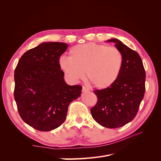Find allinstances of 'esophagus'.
I'll return each mask as SVG.
<instances>
[{
  "mask_svg": "<svg viewBox=\"0 0 161 161\" xmlns=\"http://www.w3.org/2000/svg\"><path fill=\"white\" fill-rule=\"evenodd\" d=\"M82 92H87V91H89V89L88 88H86V86H82Z\"/></svg>",
  "mask_w": 161,
  "mask_h": 161,
  "instance_id": "1",
  "label": "esophagus"
}]
</instances>
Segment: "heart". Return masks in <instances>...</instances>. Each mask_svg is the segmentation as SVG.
I'll return each instance as SVG.
<instances>
[{"label":"heart","instance_id":"obj_1","mask_svg":"<svg viewBox=\"0 0 161 161\" xmlns=\"http://www.w3.org/2000/svg\"><path fill=\"white\" fill-rule=\"evenodd\" d=\"M69 55L60 58L61 70L75 81L83 79L86 73L87 80L99 89L113 85L122 69V53L115 47L86 43L71 47Z\"/></svg>","mask_w":161,"mask_h":161}]
</instances>
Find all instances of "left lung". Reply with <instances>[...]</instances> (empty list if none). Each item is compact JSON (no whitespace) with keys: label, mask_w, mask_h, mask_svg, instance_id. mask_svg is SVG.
I'll use <instances>...</instances> for the list:
<instances>
[{"label":"left lung","mask_w":161,"mask_h":161,"mask_svg":"<svg viewBox=\"0 0 161 161\" xmlns=\"http://www.w3.org/2000/svg\"><path fill=\"white\" fill-rule=\"evenodd\" d=\"M108 42L122 53L124 62L118 79L109 88L93 91L97 102L91 109L92 118L108 128L128 124L137 114L145 92L146 72L140 56L117 39Z\"/></svg>","instance_id":"obj_1"}]
</instances>
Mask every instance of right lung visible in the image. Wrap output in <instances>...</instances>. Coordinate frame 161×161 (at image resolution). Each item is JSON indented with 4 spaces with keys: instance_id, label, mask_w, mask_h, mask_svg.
<instances>
[{
    "instance_id": "right-lung-1",
    "label": "right lung",
    "mask_w": 161,
    "mask_h": 161,
    "mask_svg": "<svg viewBox=\"0 0 161 161\" xmlns=\"http://www.w3.org/2000/svg\"><path fill=\"white\" fill-rule=\"evenodd\" d=\"M69 47L46 42L29 50L14 69V97L19 115L39 131H47L64 122L70 102L80 95V85H69L59 66Z\"/></svg>"
}]
</instances>
